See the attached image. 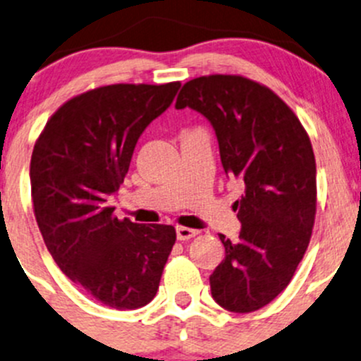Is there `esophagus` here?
I'll return each mask as SVG.
<instances>
[{"mask_svg":"<svg viewBox=\"0 0 361 361\" xmlns=\"http://www.w3.org/2000/svg\"><path fill=\"white\" fill-rule=\"evenodd\" d=\"M199 232L195 231V228H190V227H178L176 228V238L178 241H188V239L195 238Z\"/></svg>","mask_w":361,"mask_h":361,"instance_id":"34e87169","label":"esophagus"}]
</instances>
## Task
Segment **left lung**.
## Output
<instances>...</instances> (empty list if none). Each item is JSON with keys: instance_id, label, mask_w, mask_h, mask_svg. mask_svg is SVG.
I'll use <instances>...</instances> for the list:
<instances>
[{"instance_id": "obj_1", "label": "left lung", "mask_w": 361, "mask_h": 361, "mask_svg": "<svg viewBox=\"0 0 361 361\" xmlns=\"http://www.w3.org/2000/svg\"><path fill=\"white\" fill-rule=\"evenodd\" d=\"M187 106L209 120L225 173L245 183V194L234 202L239 239L232 243L220 234L225 258L209 276L211 295L227 311H257L288 286L311 241V140L281 97L245 76L190 80L176 99V110Z\"/></svg>"}]
</instances>
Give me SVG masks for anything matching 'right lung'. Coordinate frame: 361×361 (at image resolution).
Wrapping results in <instances>:
<instances>
[{
    "label": "right lung",
    "mask_w": 361,
    "mask_h": 361,
    "mask_svg": "<svg viewBox=\"0 0 361 361\" xmlns=\"http://www.w3.org/2000/svg\"><path fill=\"white\" fill-rule=\"evenodd\" d=\"M180 85L87 90L50 116L31 155L32 207L47 250L76 286L118 311L155 297L176 231L118 220L108 197L126 178L143 130Z\"/></svg>",
    "instance_id": "1"
}]
</instances>
